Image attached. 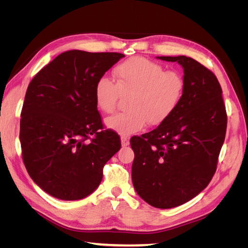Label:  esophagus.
Wrapping results in <instances>:
<instances>
[{
    "mask_svg": "<svg viewBox=\"0 0 248 248\" xmlns=\"http://www.w3.org/2000/svg\"><path fill=\"white\" fill-rule=\"evenodd\" d=\"M121 144H122V147H126L129 145V139L127 137H122L121 138Z\"/></svg>",
    "mask_w": 248,
    "mask_h": 248,
    "instance_id": "1",
    "label": "esophagus"
}]
</instances>
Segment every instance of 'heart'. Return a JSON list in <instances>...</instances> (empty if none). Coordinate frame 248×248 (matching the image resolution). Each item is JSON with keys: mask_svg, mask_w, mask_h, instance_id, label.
<instances>
[{"mask_svg": "<svg viewBox=\"0 0 248 248\" xmlns=\"http://www.w3.org/2000/svg\"><path fill=\"white\" fill-rule=\"evenodd\" d=\"M116 82L102 76L94 85V100L104 114L115 110L120 96L131 94L126 112L106 120L108 128L121 136L140 131L146 126L158 125L175 111L185 91V79L177 70L142 57H133L114 69Z\"/></svg>", "mask_w": 248, "mask_h": 248, "instance_id": "heart-1", "label": "heart"}]
</instances>
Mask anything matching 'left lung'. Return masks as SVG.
<instances>
[{
	"label": "left lung",
	"instance_id": "left-lung-1",
	"mask_svg": "<svg viewBox=\"0 0 248 248\" xmlns=\"http://www.w3.org/2000/svg\"><path fill=\"white\" fill-rule=\"evenodd\" d=\"M183 67L185 91L175 111L154 130L132 137V183L155 208L184 204L215 174L227 131L222 90L214 73L186 56L157 57Z\"/></svg>",
	"mask_w": 248,
	"mask_h": 248
}]
</instances>
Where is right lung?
<instances>
[{"label":"right lung","instance_id":"add662e5","mask_svg":"<svg viewBox=\"0 0 248 248\" xmlns=\"http://www.w3.org/2000/svg\"><path fill=\"white\" fill-rule=\"evenodd\" d=\"M119 52H62L29 84L19 140L30 177L51 197H88L103 167L121 148L118 134L103 130L94 85L120 59Z\"/></svg>","mask_w":248,"mask_h":248}]
</instances>
